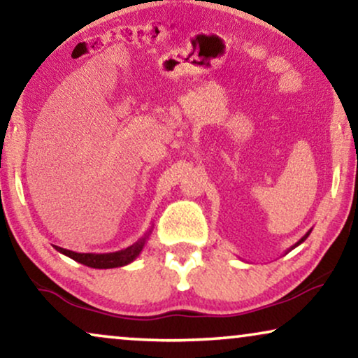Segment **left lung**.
I'll list each match as a JSON object with an SVG mask.
<instances>
[{
	"instance_id": "1",
	"label": "left lung",
	"mask_w": 358,
	"mask_h": 358,
	"mask_svg": "<svg viewBox=\"0 0 358 358\" xmlns=\"http://www.w3.org/2000/svg\"><path fill=\"white\" fill-rule=\"evenodd\" d=\"M310 233H311V229H310V231H308V233H306V234H305V236H303V238H301V239H300V241H298V243H295V244H293V246H292V248H290V249H288V251H292V249H295V248H296V246H300V244H301V243H303V241H305V239H306V238H308V236H310ZM288 251H287V252H288Z\"/></svg>"
}]
</instances>
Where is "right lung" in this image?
<instances>
[{
    "label": "right lung",
    "mask_w": 358,
    "mask_h": 358,
    "mask_svg": "<svg viewBox=\"0 0 358 358\" xmlns=\"http://www.w3.org/2000/svg\"><path fill=\"white\" fill-rule=\"evenodd\" d=\"M153 231V227H151L148 231H146L143 236H141L138 241L131 244V246L120 249V251L115 252H104V254H96V252H75L70 251V249H63L60 246H55L58 252L65 254L73 261L83 264V266L92 267V268H114V267H124L127 264L134 262L136 257L140 256L141 251H143L146 241H148L150 234Z\"/></svg>",
    "instance_id": "right-lung-1"
}]
</instances>
